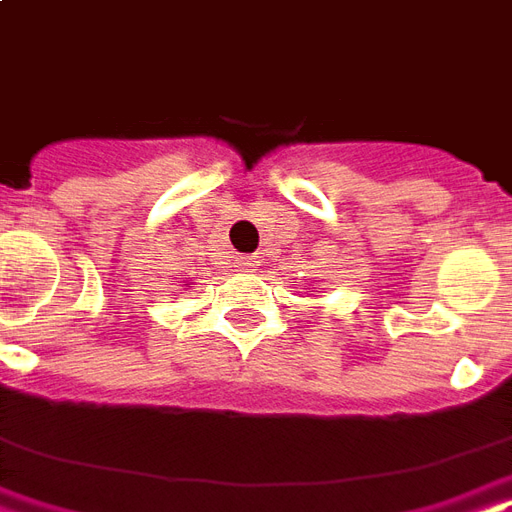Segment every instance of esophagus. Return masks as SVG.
Listing matches in <instances>:
<instances>
[{"label":"esophagus","mask_w":512,"mask_h":512,"mask_svg":"<svg viewBox=\"0 0 512 512\" xmlns=\"http://www.w3.org/2000/svg\"><path fill=\"white\" fill-rule=\"evenodd\" d=\"M237 267H240L242 272L259 270V267H261V256H256V253H253V256H240V259H237Z\"/></svg>","instance_id":"obj_1"}]
</instances>
